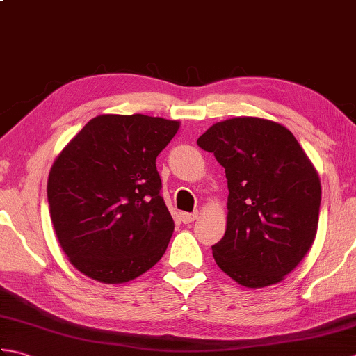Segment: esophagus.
Here are the masks:
<instances>
[{"instance_id":"esophagus-1","label":"esophagus","mask_w":356,"mask_h":356,"mask_svg":"<svg viewBox=\"0 0 356 356\" xmlns=\"http://www.w3.org/2000/svg\"><path fill=\"white\" fill-rule=\"evenodd\" d=\"M197 217H199L197 213H182V214H180V220H182L184 223H191Z\"/></svg>"}]
</instances>
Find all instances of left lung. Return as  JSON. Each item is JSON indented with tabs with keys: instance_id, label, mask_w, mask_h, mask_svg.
<instances>
[{
	"instance_id": "1",
	"label": "left lung",
	"mask_w": 356,
	"mask_h": 356,
	"mask_svg": "<svg viewBox=\"0 0 356 356\" xmlns=\"http://www.w3.org/2000/svg\"><path fill=\"white\" fill-rule=\"evenodd\" d=\"M228 179V218L213 255L241 286L280 283L311 249L321 184L293 134L260 118L217 122L197 139Z\"/></svg>"
}]
</instances>
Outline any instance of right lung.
<instances>
[{
    "label": "right lung",
    "mask_w": 356,
    "mask_h": 356,
    "mask_svg": "<svg viewBox=\"0 0 356 356\" xmlns=\"http://www.w3.org/2000/svg\"><path fill=\"white\" fill-rule=\"evenodd\" d=\"M177 130V120L101 115L56 157L47 182L51 223L84 275L125 283L162 259L174 222L156 159Z\"/></svg>",
    "instance_id": "obj_1"
}]
</instances>
